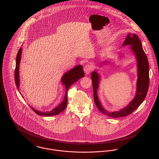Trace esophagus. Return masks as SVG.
I'll return each instance as SVG.
<instances>
[{
	"instance_id": "1",
	"label": "esophagus",
	"mask_w": 159,
	"mask_h": 159,
	"mask_svg": "<svg viewBox=\"0 0 159 159\" xmlns=\"http://www.w3.org/2000/svg\"><path fill=\"white\" fill-rule=\"evenodd\" d=\"M93 69V66L91 64H88V65H86L85 67L83 68L84 70V73L86 74V75H89L91 72V71Z\"/></svg>"
}]
</instances>
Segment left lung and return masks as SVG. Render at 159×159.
I'll list each match as a JSON object with an SVG mask.
<instances>
[{"instance_id":"left-lung-1","label":"left lung","mask_w":159,"mask_h":159,"mask_svg":"<svg viewBox=\"0 0 159 159\" xmlns=\"http://www.w3.org/2000/svg\"><path fill=\"white\" fill-rule=\"evenodd\" d=\"M126 45H130L132 52L135 55L137 61L136 64L138 68L136 94L134 98L130 101V102H129L128 106L117 111L110 112L106 110L99 101L97 95V91L98 89L99 84L100 81V76L96 70L93 71L91 73L95 103L99 110L102 113L113 118L126 116L133 113L143 102L147 95L149 86L148 61L143 49L141 40L135 34L129 33L127 35L122 46H125ZM107 63H109L108 61L102 62L101 66L105 64H106Z\"/></svg>"}]
</instances>
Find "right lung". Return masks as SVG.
<instances>
[{
    "label": "right lung",
    "mask_w": 159,
    "mask_h": 159,
    "mask_svg": "<svg viewBox=\"0 0 159 159\" xmlns=\"http://www.w3.org/2000/svg\"><path fill=\"white\" fill-rule=\"evenodd\" d=\"M21 53H22V48H20L18 52L16 58V66L15 70V82L16 86L18 90H20V76H19V68H20V61L21 59ZM84 76V73L83 70V67L81 65L77 66L75 67L72 68L70 71L65 73V74L62 76L61 78V83L65 86L66 89V95L64 98L62 102L60 105L54 108L50 111H41L36 110L33 107L31 108L36 113L42 116H55L62 112L64 109L66 108L67 105V92L70 86L75 83L79 79L83 77ZM22 97L23 98V96Z\"/></svg>",
    "instance_id": "add662e5"
}]
</instances>
